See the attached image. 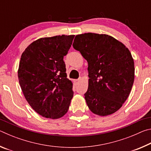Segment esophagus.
<instances>
[{"instance_id": "1", "label": "esophagus", "mask_w": 151, "mask_h": 151, "mask_svg": "<svg viewBox=\"0 0 151 151\" xmlns=\"http://www.w3.org/2000/svg\"><path fill=\"white\" fill-rule=\"evenodd\" d=\"M80 81H81V78H78V79H76V80H75V83H78V82Z\"/></svg>"}]
</instances>
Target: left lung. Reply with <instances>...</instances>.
I'll use <instances>...</instances> for the list:
<instances>
[{
	"mask_svg": "<svg viewBox=\"0 0 151 151\" xmlns=\"http://www.w3.org/2000/svg\"><path fill=\"white\" fill-rule=\"evenodd\" d=\"M73 46L88 62V87L85 99L88 109L99 116L113 114L126 101L134 83L131 52L105 34L78 35Z\"/></svg>",
	"mask_w": 151,
	"mask_h": 151,
	"instance_id": "left-lung-1",
	"label": "left lung"
}]
</instances>
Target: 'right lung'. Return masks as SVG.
Here are the masks:
<instances>
[{"label":"right lung","mask_w":151,"mask_h":151,"mask_svg":"<svg viewBox=\"0 0 151 151\" xmlns=\"http://www.w3.org/2000/svg\"><path fill=\"white\" fill-rule=\"evenodd\" d=\"M75 35L40 38L22 52L18 77L28 103L46 118L57 119L69 108L73 83L67 78L64 56L67 55Z\"/></svg>","instance_id":"obj_1"}]
</instances>
